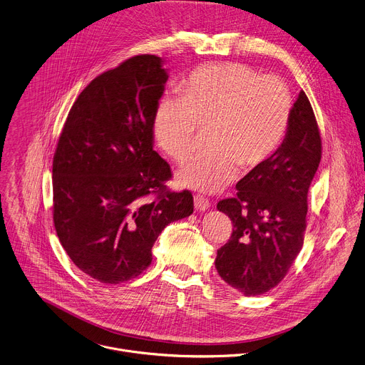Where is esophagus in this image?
<instances>
[{
	"label": "esophagus",
	"mask_w": 365,
	"mask_h": 365,
	"mask_svg": "<svg viewBox=\"0 0 365 365\" xmlns=\"http://www.w3.org/2000/svg\"><path fill=\"white\" fill-rule=\"evenodd\" d=\"M194 207L197 212H206L210 209V201L203 195H194Z\"/></svg>",
	"instance_id": "1"
}]
</instances>
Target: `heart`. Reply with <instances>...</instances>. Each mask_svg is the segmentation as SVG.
Segmentation results:
<instances>
[{
  "mask_svg": "<svg viewBox=\"0 0 365 365\" xmlns=\"http://www.w3.org/2000/svg\"><path fill=\"white\" fill-rule=\"evenodd\" d=\"M178 97H164L153 117L159 146L175 160L187 158L200 125L210 128L206 155L181 167L184 187L215 192L230 184L240 167L252 171L284 140L293 108L287 86L252 68L220 62L191 71L180 83Z\"/></svg>",
  "mask_w": 365,
  "mask_h": 365,
  "instance_id": "b5f03b06",
  "label": "heart"
}]
</instances>
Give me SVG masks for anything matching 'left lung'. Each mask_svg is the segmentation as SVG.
Masks as SVG:
<instances>
[{
    "instance_id": "left-lung-1",
    "label": "left lung",
    "mask_w": 365,
    "mask_h": 365,
    "mask_svg": "<svg viewBox=\"0 0 365 365\" xmlns=\"http://www.w3.org/2000/svg\"><path fill=\"white\" fill-rule=\"evenodd\" d=\"M322 156L310 101L300 91L277 152L236 184V197L217 203L233 223L217 251L216 269L245 296H259L286 277L304 240L307 192Z\"/></svg>"
}]
</instances>
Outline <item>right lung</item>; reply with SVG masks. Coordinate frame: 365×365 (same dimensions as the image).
<instances>
[{"instance_id": "1", "label": "right lung", "mask_w": 365, "mask_h": 365, "mask_svg": "<svg viewBox=\"0 0 365 365\" xmlns=\"http://www.w3.org/2000/svg\"><path fill=\"white\" fill-rule=\"evenodd\" d=\"M168 72L155 55L120 63L84 88L53 156V222L72 262L104 284L140 275L155 240L192 213L171 192V168L153 150V117Z\"/></svg>"}]
</instances>
